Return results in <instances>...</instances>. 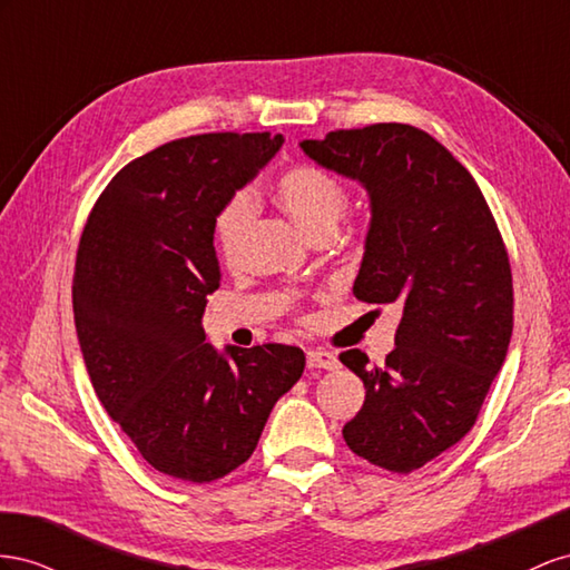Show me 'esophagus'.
<instances>
[{
  "mask_svg": "<svg viewBox=\"0 0 570 570\" xmlns=\"http://www.w3.org/2000/svg\"><path fill=\"white\" fill-rule=\"evenodd\" d=\"M307 367H320V370H336L338 367V357L330 351L313 348L307 351Z\"/></svg>",
  "mask_w": 570,
  "mask_h": 570,
  "instance_id": "esophagus-1",
  "label": "esophagus"
}]
</instances>
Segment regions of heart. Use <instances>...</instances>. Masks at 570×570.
<instances>
[{
  "label": "heart",
  "instance_id": "heart-1",
  "mask_svg": "<svg viewBox=\"0 0 570 570\" xmlns=\"http://www.w3.org/2000/svg\"><path fill=\"white\" fill-rule=\"evenodd\" d=\"M272 200L294 219L298 229L315 238L322 234H334L338 219L344 217L348 205V193L344 184L313 165H296L286 169L269 188ZM250 226V203L246 198H234L226 205L215 222L217 248L226 259H234L246 240Z\"/></svg>",
  "mask_w": 570,
  "mask_h": 570
}]
</instances>
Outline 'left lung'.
<instances>
[{
    "mask_svg": "<svg viewBox=\"0 0 570 570\" xmlns=\"http://www.w3.org/2000/svg\"><path fill=\"white\" fill-rule=\"evenodd\" d=\"M320 167L370 195V229L353 294L396 303V348L384 365L344 351L365 384L344 425L353 453L411 473L475 425L513 332L509 253L475 178L442 142L409 124H372L303 140Z\"/></svg>",
    "mask_w": 570,
    "mask_h": 570,
    "instance_id": "8db88e82",
    "label": "left lung"
}]
</instances>
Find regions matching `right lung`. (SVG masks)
<instances>
[{"label":"right lung","instance_id":"1","mask_svg":"<svg viewBox=\"0 0 570 570\" xmlns=\"http://www.w3.org/2000/svg\"><path fill=\"white\" fill-rule=\"evenodd\" d=\"M276 134H203L111 178L80 236L73 320L97 399L159 473L205 484L246 463L305 367L296 346L205 344L215 222L279 153Z\"/></svg>","mask_w":570,"mask_h":570}]
</instances>
